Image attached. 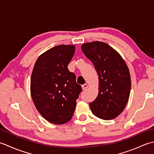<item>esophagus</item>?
<instances>
[{"instance_id":"obj_1","label":"esophagus","mask_w":154,"mask_h":154,"mask_svg":"<svg viewBox=\"0 0 154 154\" xmlns=\"http://www.w3.org/2000/svg\"><path fill=\"white\" fill-rule=\"evenodd\" d=\"M87 87H88V85H87V84H84V85H82V89L83 90H85Z\"/></svg>"}]
</instances>
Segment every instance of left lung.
I'll return each mask as SVG.
<instances>
[{
	"mask_svg": "<svg viewBox=\"0 0 154 154\" xmlns=\"http://www.w3.org/2000/svg\"><path fill=\"white\" fill-rule=\"evenodd\" d=\"M99 75V94L89 104L94 116L103 120L115 119L126 106L131 89L129 69L121 55L102 42L81 45Z\"/></svg>",
	"mask_w": 154,
	"mask_h": 154,
	"instance_id": "8db88e82",
	"label": "left lung"
}]
</instances>
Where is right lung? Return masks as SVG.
<instances>
[{
  "label": "right lung",
  "mask_w": 154,
  "mask_h": 154,
  "mask_svg": "<svg viewBox=\"0 0 154 154\" xmlns=\"http://www.w3.org/2000/svg\"><path fill=\"white\" fill-rule=\"evenodd\" d=\"M75 50L73 45H59L42 54L31 76L30 91L38 112L48 122L63 124L73 115L82 87L67 65Z\"/></svg>",
  "instance_id": "right-lung-1"
}]
</instances>
